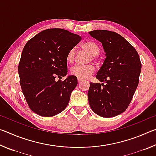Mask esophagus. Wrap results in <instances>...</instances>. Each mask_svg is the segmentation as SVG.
Wrapping results in <instances>:
<instances>
[{
    "label": "esophagus",
    "instance_id": "esophagus-1",
    "mask_svg": "<svg viewBox=\"0 0 156 156\" xmlns=\"http://www.w3.org/2000/svg\"><path fill=\"white\" fill-rule=\"evenodd\" d=\"M82 81H83V79H82V78H78V83H81Z\"/></svg>",
    "mask_w": 156,
    "mask_h": 156
}]
</instances>
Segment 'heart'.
<instances>
[{
  "label": "heart",
  "mask_w": 156,
  "mask_h": 156,
  "mask_svg": "<svg viewBox=\"0 0 156 156\" xmlns=\"http://www.w3.org/2000/svg\"><path fill=\"white\" fill-rule=\"evenodd\" d=\"M84 51L89 53L92 56H97L100 53V49L96 43L93 41H87L84 43L82 45ZM67 61L69 63H72L74 61L75 59V50L73 49H70L67 52V56H66ZM94 65H75L71 69L72 74L76 76L79 78L86 79L90 77L95 72Z\"/></svg>",
  "instance_id": "heart-1"
}]
</instances>
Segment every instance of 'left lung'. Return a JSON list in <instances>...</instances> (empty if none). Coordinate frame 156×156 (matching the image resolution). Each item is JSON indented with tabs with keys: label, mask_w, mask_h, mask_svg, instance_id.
I'll use <instances>...</instances> for the list:
<instances>
[{
	"label": "left lung",
	"mask_w": 156,
	"mask_h": 156,
	"mask_svg": "<svg viewBox=\"0 0 156 156\" xmlns=\"http://www.w3.org/2000/svg\"><path fill=\"white\" fill-rule=\"evenodd\" d=\"M89 34L102 43L106 54L96 76L106 84L90 83L89 105L101 117H114L125 112L135 94L141 72L140 60L135 48L120 34L102 30Z\"/></svg>",
	"instance_id": "8db88e82"
}]
</instances>
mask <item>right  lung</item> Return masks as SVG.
Listing matches in <instances>:
<instances>
[{"mask_svg":"<svg viewBox=\"0 0 156 156\" xmlns=\"http://www.w3.org/2000/svg\"><path fill=\"white\" fill-rule=\"evenodd\" d=\"M81 37L62 29H48L36 34L23 48L18 65L20 84L29 107L34 113L51 117L67 106L78 84L75 76L56 81L67 73V52Z\"/></svg>","mask_w":156,"mask_h":156,"instance_id":"obj_1","label":"right lung"}]
</instances>
